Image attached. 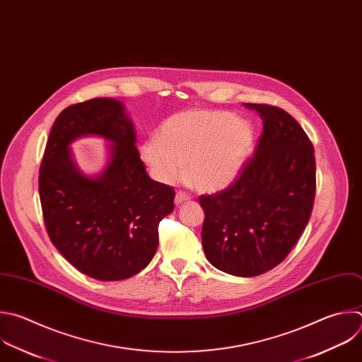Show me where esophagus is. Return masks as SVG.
<instances>
[{
  "instance_id": "34e87169",
  "label": "esophagus",
  "mask_w": 362,
  "mask_h": 362,
  "mask_svg": "<svg viewBox=\"0 0 362 362\" xmlns=\"http://www.w3.org/2000/svg\"><path fill=\"white\" fill-rule=\"evenodd\" d=\"M186 200H190V194H187L186 192L179 190V192L176 193V196H175V203H176V204H180V203H183V202H186Z\"/></svg>"
}]
</instances>
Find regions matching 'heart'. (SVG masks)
<instances>
[{"label":"heart","instance_id":"obj_1","mask_svg":"<svg viewBox=\"0 0 362 362\" xmlns=\"http://www.w3.org/2000/svg\"><path fill=\"white\" fill-rule=\"evenodd\" d=\"M139 145V156L160 183L175 182L186 165V179L200 192L227 187L242 172L255 142L249 122L216 109H189L168 117Z\"/></svg>","mask_w":362,"mask_h":362}]
</instances>
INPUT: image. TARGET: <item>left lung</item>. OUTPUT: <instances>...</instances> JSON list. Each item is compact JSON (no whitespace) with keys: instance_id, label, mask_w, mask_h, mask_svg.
<instances>
[{"instance_id":"left-lung-1","label":"left lung","mask_w":362,"mask_h":362,"mask_svg":"<svg viewBox=\"0 0 362 362\" xmlns=\"http://www.w3.org/2000/svg\"><path fill=\"white\" fill-rule=\"evenodd\" d=\"M263 119L255 155L235 180L203 194L202 243L216 269L255 277L280 264L304 231L315 197L314 148L281 107L245 103Z\"/></svg>"}]
</instances>
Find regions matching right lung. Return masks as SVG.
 Here are the masks:
<instances>
[{
	"mask_svg": "<svg viewBox=\"0 0 362 362\" xmlns=\"http://www.w3.org/2000/svg\"><path fill=\"white\" fill-rule=\"evenodd\" d=\"M112 141L107 168L85 175L69 145L81 136ZM120 100L95 98L64 109L40 169V199L52 245L81 273L100 281L144 270L159 245V223L173 211V187L152 180Z\"/></svg>",
	"mask_w": 362,
	"mask_h": 362,
	"instance_id": "right-lung-1",
	"label": "right lung"
}]
</instances>
